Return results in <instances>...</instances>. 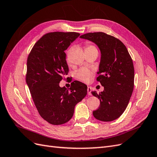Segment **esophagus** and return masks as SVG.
<instances>
[{"mask_svg":"<svg viewBox=\"0 0 157 157\" xmlns=\"http://www.w3.org/2000/svg\"><path fill=\"white\" fill-rule=\"evenodd\" d=\"M87 91H88V94L89 95V96H91L92 95V87L90 86H88V88H87Z\"/></svg>","mask_w":157,"mask_h":157,"instance_id":"34e87169","label":"esophagus"}]
</instances>
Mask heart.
Here are the masks:
<instances>
[{
    "label": "heart",
    "instance_id": "obj_1",
    "mask_svg": "<svg viewBox=\"0 0 157 157\" xmlns=\"http://www.w3.org/2000/svg\"><path fill=\"white\" fill-rule=\"evenodd\" d=\"M71 51V49L68 50L67 54H69ZM85 51H86V53H89V52H98V49L96 46L92 43H90L89 42H86L85 43ZM92 75V72L86 69H80L79 71H78L77 73H76V76L80 80H82V81L85 82H88L90 78H91Z\"/></svg>",
    "mask_w": 157,
    "mask_h": 157
}]
</instances>
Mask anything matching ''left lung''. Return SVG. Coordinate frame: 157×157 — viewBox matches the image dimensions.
Listing matches in <instances>:
<instances>
[{"label": "left lung", "mask_w": 157, "mask_h": 157, "mask_svg": "<svg viewBox=\"0 0 157 157\" xmlns=\"http://www.w3.org/2000/svg\"><path fill=\"white\" fill-rule=\"evenodd\" d=\"M96 44L101 51L97 80L103 92H92L100 101L93 111L96 119L110 122L120 117L126 109L134 86V68L126 47L117 38L103 32L88 33L80 36Z\"/></svg>", "instance_id": "8db88e82"}]
</instances>
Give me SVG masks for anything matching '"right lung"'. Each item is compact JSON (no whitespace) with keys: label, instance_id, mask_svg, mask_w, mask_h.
Wrapping results in <instances>:
<instances>
[{"label":"right lung","instance_id":"1","mask_svg":"<svg viewBox=\"0 0 157 157\" xmlns=\"http://www.w3.org/2000/svg\"><path fill=\"white\" fill-rule=\"evenodd\" d=\"M79 35L75 32L46 33L28 56L26 82L38 112L51 124L68 122L75 105L87 94V86L79 81L73 82L70 90L59 86L69 72L65 50Z\"/></svg>","mask_w":157,"mask_h":157}]
</instances>
